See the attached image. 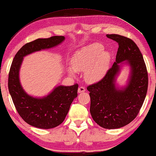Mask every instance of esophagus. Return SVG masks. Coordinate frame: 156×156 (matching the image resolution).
Listing matches in <instances>:
<instances>
[{"instance_id":"esophagus-1","label":"esophagus","mask_w":156,"mask_h":156,"mask_svg":"<svg viewBox=\"0 0 156 156\" xmlns=\"http://www.w3.org/2000/svg\"><path fill=\"white\" fill-rule=\"evenodd\" d=\"M85 91H86V88H84L83 86H80V87H79V88H78L79 93H83V92H85Z\"/></svg>"}]
</instances>
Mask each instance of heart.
I'll use <instances>...</instances> for the list:
<instances>
[{
    "mask_svg": "<svg viewBox=\"0 0 156 156\" xmlns=\"http://www.w3.org/2000/svg\"><path fill=\"white\" fill-rule=\"evenodd\" d=\"M103 50V45L94 43L76 51L72 58L71 75L75 74V70H86L85 76L88 81H96L101 79L106 73L111 58L109 53Z\"/></svg>",
    "mask_w": 156,
    "mask_h": 156,
    "instance_id": "b5f03b06",
    "label": "heart"
}]
</instances>
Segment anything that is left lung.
<instances>
[{"mask_svg": "<svg viewBox=\"0 0 156 156\" xmlns=\"http://www.w3.org/2000/svg\"><path fill=\"white\" fill-rule=\"evenodd\" d=\"M118 43L116 60L105 76L98 82L89 85L90 112L97 124L104 129H119L137 117L146 98L148 73L143 56L133 41L119 34H107ZM127 60L132 75L127 87L117 90L114 77L119 72V63Z\"/></svg>", "mask_w": 156, "mask_h": 156, "instance_id": "8db88e82", "label": "left lung"}]
</instances>
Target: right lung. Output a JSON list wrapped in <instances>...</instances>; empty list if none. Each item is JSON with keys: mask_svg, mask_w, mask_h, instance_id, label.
I'll use <instances>...</instances> for the list:
<instances>
[{"mask_svg": "<svg viewBox=\"0 0 156 156\" xmlns=\"http://www.w3.org/2000/svg\"><path fill=\"white\" fill-rule=\"evenodd\" d=\"M64 39L63 36H53L26 43L18 51L10 67L8 89L15 108L26 123L37 128L52 129L62 123L74 99L77 97L78 84L59 86L44 98H34L25 93L20 83V64L25 56L35 51L55 47Z\"/></svg>", "mask_w": 156, "mask_h": 156, "instance_id": "add662e5", "label": "right lung"}]
</instances>
